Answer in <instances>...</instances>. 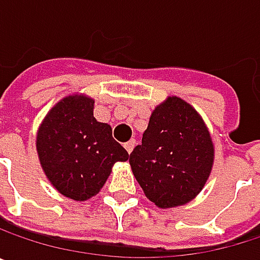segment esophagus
<instances>
[{"label": "esophagus", "mask_w": 260, "mask_h": 260, "mask_svg": "<svg viewBox=\"0 0 260 260\" xmlns=\"http://www.w3.org/2000/svg\"><path fill=\"white\" fill-rule=\"evenodd\" d=\"M134 147H135V140H129L128 143H125V149H126L128 153H131L134 150Z\"/></svg>", "instance_id": "34e87169"}]
</instances>
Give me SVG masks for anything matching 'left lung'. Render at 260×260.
<instances>
[{"label":"left lung","instance_id":"obj_1","mask_svg":"<svg viewBox=\"0 0 260 260\" xmlns=\"http://www.w3.org/2000/svg\"><path fill=\"white\" fill-rule=\"evenodd\" d=\"M129 164L146 197L158 208L191 202L214 164V144L200 114L178 96L167 98L149 119Z\"/></svg>","mask_w":260,"mask_h":260}]
</instances>
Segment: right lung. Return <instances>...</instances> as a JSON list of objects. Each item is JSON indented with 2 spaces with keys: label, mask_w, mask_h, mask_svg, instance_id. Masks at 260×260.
Wrapping results in <instances>:
<instances>
[{
  "label": "right lung",
  "mask_w": 260,
  "mask_h": 260,
  "mask_svg": "<svg viewBox=\"0 0 260 260\" xmlns=\"http://www.w3.org/2000/svg\"><path fill=\"white\" fill-rule=\"evenodd\" d=\"M94 101L72 94L57 102L37 131L40 166L52 186L77 202L96 196L111 169L129 158L113 138L111 126L93 116Z\"/></svg>",
  "instance_id": "obj_1"
}]
</instances>
